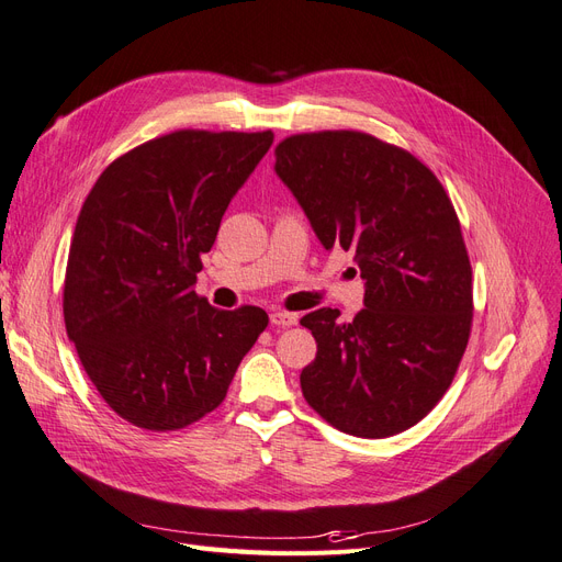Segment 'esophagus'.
Masks as SVG:
<instances>
[{
  "label": "esophagus",
  "instance_id": "esophagus-1",
  "mask_svg": "<svg viewBox=\"0 0 562 562\" xmlns=\"http://www.w3.org/2000/svg\"><path fill=\"white\" fill-rule=\"evenodd\" d=\"M296 322H299L296 313H286V311L270 313V324H276V327H294Z\"/></svg>",
  "mask_w": 562,
  "mask_h": 562
}]
</instances>
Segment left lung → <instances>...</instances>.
I'll return each instance as SVG.
<instances>
[{
    "label": "left lung",
    "mask_w": 562,
    "mask_h": 562,
    "mask_svg": "<svg viewBox=\"0 0 562 562\" xmlns=\"http://www.w3.org/2000/svg\"><path fill=\"white\" fill-rule=\"evenodd\" d=\"M276 172L324 249L352 251L364 307L301 324L317 340L301 390L331 427L385 439L439 404L472 331V263L441 182L402 147L359 131L282 139ZM357 273V270H355Z\"/></svg>",
    "instance_id": "8db88e82"
}]
</instances>
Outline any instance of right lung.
I'll list each match as a JSON object with an SVG mask.
<instances>
[{
    "mask_svg": "<svg viewBox=\"0 0 562 562\" xmlns=\"http://www.w3.org/2000/svg\"><path fill=\"white\" fill-rule=\"evenodd\" d=\"M270 144V131H175L119 156L86 195L65 270V327L106 406L139 429L205 418L268 327L261 307L220 311L193 284Z\"/></svg>",
    "mask_w": 562,
    "mask_h": 562,
    "instance_id": "1",
    "label": "right lung"
}]
</instances>
